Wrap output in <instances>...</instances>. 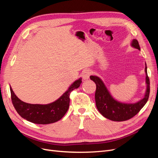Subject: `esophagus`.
I'll return each instance as SVG.
<instances>
[{
  "instance_id": "34e87169",
  "label": "esophagus",
  "mask_w": 158,
  "mask_h": 158,
  "mask_svg": "<svg viewBox=\"0 0 158 158\" xmlns=\"http://www.w3.org/2000/svg\"><path fill=\"white\" fill-rule=\"evenodd\" d=\"M91 74H92V72H91L90 70H84L83 73H82V77H83V79L84 80H88L89 78V76L91 75Z\"/></svg>"
}]
</instances>
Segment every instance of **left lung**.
I'll return each mask as SVG.
<instances>
[{
  "instance_id": "left-lung-1",
  "label": "left lung",
  "mask_w": 158,
  "mask_h": 158,
  "mask_svg": "<svg viewBox=\"0 0 158 158\" xmlns=\"http://www.w3.org/2000/svg\"><path fill=\"white\" fill-rule=\"evenodd\" d=\"M131 46L140 50L139 44L135 39L132 40ZM145 65L146 84L145 95L140 101L133 103H122L114 99L101 78L97 76H90V79L96 84L95 94V104L98 110L103 117L113 121H127L135 116L145 106L150 95V80L147 74L146 64Z\"/></svg>"
}]
</instances>
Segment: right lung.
<instances>
[{"instance_id":"1","label":"right lung","mask_w":158,"mask_h":158,"mask_svg":"<svg viewBox=\"0 0 158 158\" xmlns=\"http://www.w3.org/2000/svg\"><path fill=\"white\" fill-rule=\"evenodd\" d=\"M82 83V78L72 84L69 89L54 102L41 105L30 104L22 102L13 92L10 87L13 106L20 115L27 121L40 125H47L59 121L67 112L70 103V94L78 88Z\"/></svg>"}]
</instances>
